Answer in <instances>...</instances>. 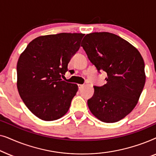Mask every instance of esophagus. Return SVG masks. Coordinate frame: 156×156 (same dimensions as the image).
Wrapping results in <instances>:
<instances>
[{
	"mask_svg": "<svg viewBox=\"0 0 156 156\" xmlns=\"http://www.w3.org/2000/svg\"><path fill=\"white\" fill-rule=\"evenodd\" d=\"M83 87H84V84H78V88H79V89H82Z\"/></svg>",
	"mask_w": 156,
	"mask_h": 156,
	"instance_id": "obj_1",
	"label": "esophagus"
}]
</instances>
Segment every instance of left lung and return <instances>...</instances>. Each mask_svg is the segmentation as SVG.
Here are the masks:
<instances>
[{
    "label": "left lung",
    "instance_id": "1",
    "mask_svg": "<svg viewBox=\"0 0 156 156\" xmlns=\"http://www.w3.org/2000/svg\"><path fill=\"white\" fill-rule=\"evenodd\" d=\"M81 46L98 72L107 74L106 84L94 87L89 110L103 122L121 120L135 108L146 82L141 55L126 40L106 32L87 34Z\"/></svg>",
    "mask_w": 156,
    "mask_h": 156
}]
</instances>
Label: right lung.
Returning <instances> with one entry per match:
<instances>
[{"mask_svg":"<svg viewBox=\"0 0 156 156\" xmlns=\"http://www.w3.org/2000/svg\"><path fill=\"white\" fill-rule=\"evenodd\" d=\"M84 34L59 33L40 36L27 44L17 64V87L33 114L43 121H55L69 110L78 86L62 76L80 48Z\"/></svg>","mask_w":156,"mask_h":156,"instance_id":"1","label":"right lung"}]
</instances>
